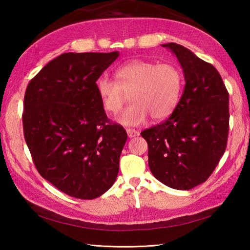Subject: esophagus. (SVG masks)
<instances>
[{"label": "esophagus", "instance_id": "34e87169", "mask_svg": "<svg viewBox=\"0 0 250 250\" xmlns=\"http://www.w3.org/2000/svg\"><path fill=\"white\" fill-rule=\"evenodd\" d=\"M126 133H128L129 137H134L140 134V132L135 129H126Z\"/></svg>", "mask_w": 250, "mask_h": 250}]
</instances>
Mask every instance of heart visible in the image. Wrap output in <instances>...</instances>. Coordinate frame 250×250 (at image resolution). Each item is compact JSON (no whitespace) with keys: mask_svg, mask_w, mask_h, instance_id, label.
I'll return each mask as SVG.
<instances>
[{"mask_svg":"<svg viewBox=\"0 0 250 250\" xmlns=\"http://www.w3.org/2000/svg\"><path fill=\"white\" fill-rule=\"evenodd\" d=\"M115 77L116 82L101 76L95 88L104 110L110 115L119 113L131 93L132 104L118 118L121 125H140L149 116L153 120L166 119L179 101L183 75L174 64L135 59L117 68Z\"/></svg>","mask_w":250,"mask_h":250,"instance_id":"heart-1","label":"heart"}]
</instances>
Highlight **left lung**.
Instances as JSON below:
<instances>
[{
    "label": "left lung",
    "instance_id": "8db88e82",
    "mask_svg": "<svg viewBox=\"0 0 250 250\" xmlns=\"http://www.w3.org/2000/svg\"><path fill=\"white\" fill-rule=\"evenodd\" d=\"M182 65L185 89L173 114L141 135L148 164L167 187L189 190L204 183L224 156L229 134V92L218 71L186 47L168 43Z\"/></svg>",
    "mask_w": 250,
    "mask_h": 250
}]
</instances>
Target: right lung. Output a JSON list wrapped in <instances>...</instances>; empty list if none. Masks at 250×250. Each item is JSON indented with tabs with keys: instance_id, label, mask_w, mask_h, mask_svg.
<instances>
[{
	"instance_id": "obj_1",
	"label": "right lung",
	"mask_w": 250,
	"mask_h": 250,
	"mask_svg": "<svg viewBox=\"0 0 250 250\" xmlns=\"http://www.w3.org/2000/svg\"><path fill=\"white\" fill-rule=\"evenodd\" d=\"M119 54L66 52L31 79L22 125L42 177L76 199L92 200L117 178L126 141L124 126L105 114L95 83Z\"/></svg>"
}]
</instances>
